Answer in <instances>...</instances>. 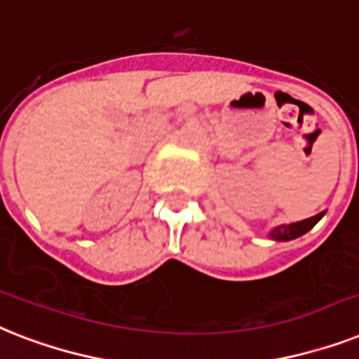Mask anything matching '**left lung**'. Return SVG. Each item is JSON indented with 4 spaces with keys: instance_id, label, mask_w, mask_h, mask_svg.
<instances>
[{
    "instance_id": "left-lung-1",
    "label": "left lung",
    "mask_w": 359,
    "mask_h": 359,
    "mask_svg": "<svg viewBox=\"0 0 359 359\" xmlns=\"http://www.w3.org/2000/svg\"><path fill=\"white\" fill-rule=\"evenodd\" d=\"M325 212H319L313 217H308V219L297 221V223H290V225H278L273 226L269 230V238L275 241H290L295 240V238H301L302 234H306L308 230H311L317 225V221L321 219Z\"/></svg>"
}]
</instances>
